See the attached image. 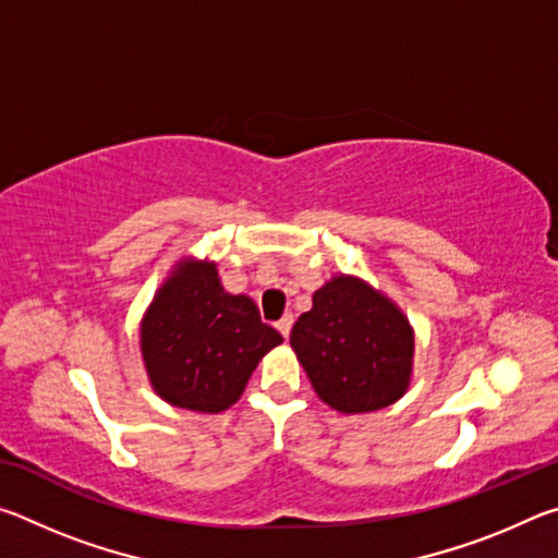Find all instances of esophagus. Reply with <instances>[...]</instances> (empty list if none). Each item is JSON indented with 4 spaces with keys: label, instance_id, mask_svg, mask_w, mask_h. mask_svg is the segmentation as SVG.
I'll return each instance as SVG.
<instances>
[{
    "label": "esophagus",
    "instance_id": "esophagus-1",
    "mask_svg": "<svg viewBox=\"0 0 558 558\" xmlns=\"http://www.w3.org/2000/svg\"><path fill=\"white\" fill-rule=\"evenodd\" d=\"M276 327H278V332L282 335V337H290V329H292V315H282L278 323H276Z\"/></svg>",
    "mask_w": 558,
    "mask_h": 558
}]
</instances>
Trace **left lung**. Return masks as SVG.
<instances>
[{
    "label": "left lung",
    "mask_w": 558,
    "mask_h": 558,
    "mask_svg": "<svg viewBox=\"0 0 558 558\" xmlns=\"http://www.w3.org/2000/svg\"><path fill=\"white\" fill-rule=\"evenodd\" d=\"M290 347L315 393L339 413L386 409L409 391L415 335L403 310L369 282L337 272L298 317Z\"/></svg>",
    "instance_id": "1"
}]
</instances>
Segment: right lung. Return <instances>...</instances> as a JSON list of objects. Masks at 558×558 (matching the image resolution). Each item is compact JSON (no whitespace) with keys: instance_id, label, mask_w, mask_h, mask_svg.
<instances>
[{"instance_id":"1","label":"right lung","mask_w":558,"mask_h":558,"mask_svg":"<svg viewBox=\"0 0 558 558\" xmlns=\"http://www.w3.org/2000/svg\"><path fill=\"white\" fill-rule=\"evenodd\" d=\"M282 337L248 295H231L209 258H179L140 323L149 386L177 409L221 413Z\"/></svg>"}]
</instances>
